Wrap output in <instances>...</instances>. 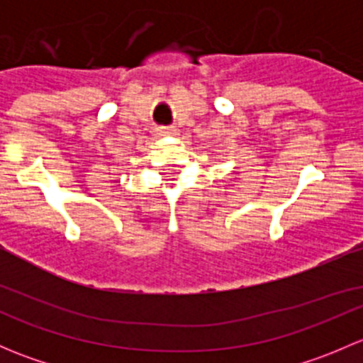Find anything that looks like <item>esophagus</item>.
<instances>
[{
    "instance_id": "esophagus-1",
    "label": "esophagus",
    "mask_w": 363,
    "mask_h": 363,
    "mask_svg": "<svg viewBox=\"0 0 363 363\" xmlns=\"http://www.w3.org/2000/svg\"><path fill=\"white\" fill-rule=\"evenodd\" d=\"M175 133H177V128L163 126L158 130V135H161V137H167V135H175Z\"/></svg>"
}]
</instances>
